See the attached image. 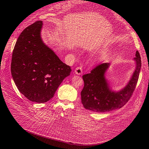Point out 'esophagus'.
Listing matches in <instances>:
<instances>
[{
    "label": "esophagus",
    "instance_id": "1",
    "mask_svg": "<svg viewBox=\"0 0 149 149\" xmlns=\"http://www.w3.org/2000/svg\"><path fill=\"white\" fill-rule=\"evenodd\" d=\"M74 72L77 75H81L82 74V68L81 67H77L74 70Z\"/></svg>",
    "mask_w": 149,
    "mask_h": 149
}]
</instances>
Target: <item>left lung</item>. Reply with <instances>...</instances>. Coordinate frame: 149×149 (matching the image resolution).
I'll return each instance as SVG.
<instances>
[{
	"label": "left lung",
	"mask_w": 149,
	"mask_h": 149,
	"mask_svg": "<svg viewBox=\"0 0 149 149\" xmlns=\"http://www.w3.org/2000/svg\"><path fill=\"white\" fill-rule=\"evenodd\" d=\"M136 69L127 86L119 91H113L105 77L110 63H103L84 74V86L81 91V102L85 109L95 112H105L120 109L129 101L136 88L141 67V56L138 51L134 58Z\"/></svg>",
	"instance_id": "left-lung-1"
}]
</instances>
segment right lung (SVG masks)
Masks as SVG:
<instances>
[{
    "label": "right lung",
    "mask_w": 149,
    "mask_h": 149,
    "mask_svg": "<svg viewBox=\"0 0 149 149\" xmlns=\"http://www.w3.org/2000/svg\"><path fill=\"white\" fill-rule=\"evenodd\" d=\"M38 20L25 28L14 48L11 72L19 91L32 102L50 100L71 68L42 40Z\"/></svg>",
    "instance_id": "1"
}]
</instances>
